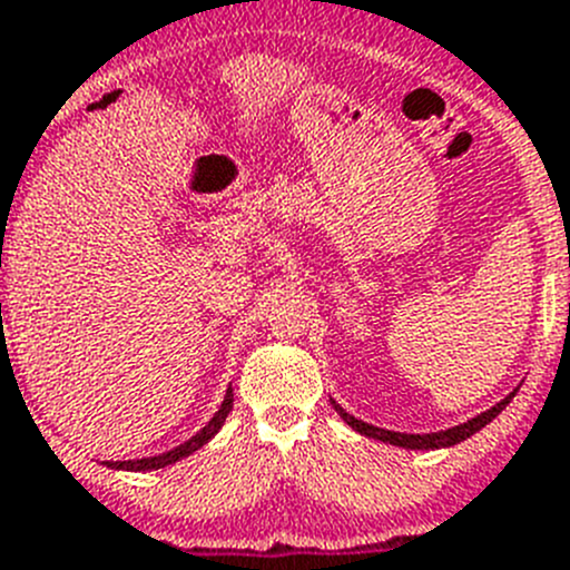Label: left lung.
Masks as SVG:
<instances>
[{
  "mask_svg": "<svg viewBox=\"0 0 570 570\" xmlns=\"http://www.w3.org/2000/svg\"><path fill=\"white\" fill-rule=\"evenodd\" d=\"M513 394H508L505 400L497 402L493 407H488L485 414L473 416V420L462 422V425L456 428H448V431H440V434H396V431H385V428H376V425H367V422L356 420V416H351L347 411H342L340 405H336L334 400H331V405L336 407V414L342 416V420L347 422V425L354 428V431H360V434L371 436V440H380V442H387V445H400V448H411V451H434V448H451L456 445V442L468 440L471 434H476V431H482V428L488 425V422L493 420V416H500L502 407L511 402Z\"/></svg>",
  "mask_w": 570,
  "mask_h": 570,
  "instance_id": "1",
  "label": "left lung"
}]
</instances>
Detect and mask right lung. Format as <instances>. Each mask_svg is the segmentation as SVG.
I'll list each match as a JSON object with an SVG mask.
<instances>
[{"instance_id": "1", "label": "right lung", "mask_w": 570, "mask_h": 570, "mask_svg": "<svg viewBox=\"0 0 570 570\" xmlns=\"http://www.w3.org/2000/svg\"><path fill=\"white\" fill-rule=\"evenodd\" d=\"M0 308H2V305H0ZM230 407H234V391H230V387H228V394H225L223 407L216 411L214 420H210L208 425H205L203 431H199V434L190 436V440L185 442V445L174 448V451H165V454H159V456H145V460H128V462H105V465H108V468H122V471H156V468L174 465V462H179V460H183V456H190V454H194V451H199V448H203L205 442H208L210 436H214L216 431H219V428H223L225 416L230 414Z\"/></svg>"}]
</instances>
